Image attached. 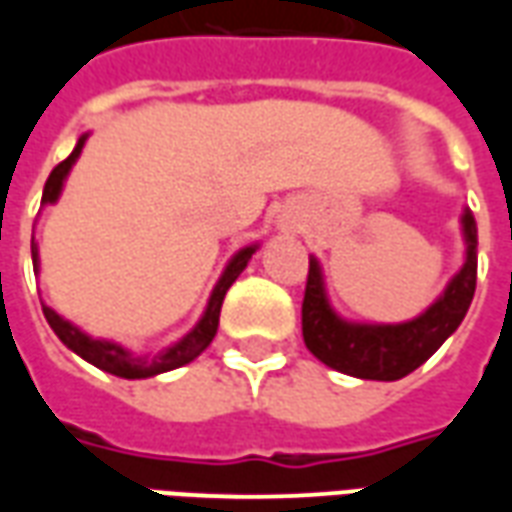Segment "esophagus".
<instances>
[{"label": "esophagus", "mask_w": 512, "mask_h": 512, "mask_svg": "<svg viewBox=\"0 0 512 512\" xmlns=\"http://www.w3.org/2000/svg\"><path fill=\"white\" fill-rule=\"evenodd\" d=\"M279 230H285V233H288V230H293V224H290V222H279Z\"/></svg>", "instance_id": "esophagus-1"}]
</instances>
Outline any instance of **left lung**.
<instances>
[{"instance_id":"left-lung-1","label":"left lung","mask_w":512,"mask_h":512,"mask_svg":"<svg viewBox=\"0 0 512 512\" xmlns=\"http://www.w3.org/2000/svg\"><path fill=\"white\" fill-rule=\"evenodd\" d=\"M463 266L441 290L439 299L417 318L403 323L348 321L329 301L321 260L310 257V277L301 304L304 343L323 365L345 376L397 381L436 354L469 312L477 288V222L469 208L461 213Z\"/></svg>"}]
</instances>
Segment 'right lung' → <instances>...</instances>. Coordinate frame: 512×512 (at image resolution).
<instances>
[{
	"mask_svg": "<svg viewBox=\"0 0 512 512\" xmlns=\"http://www.w3.org/2000/svg\"><path fill=\"white\" fill-rule=\"evenodd\" d=\"M87 136H79V142L73 147V153L65 161H60L57 167L51 169L49 180H46V186H43V205H54V202L60 200L62 189H65V180L71 175L73 164H76V158L82 156V147L87 142ZM260 244H249L244 249H238L230 260H227V266H224L222 277L219 282L213 285L211 296H208V304H205V312L200 315V321L194 323V329L186 332L180 337L178 343H172L164 351H158V354H134V351H128L126 345L115 343V340H104V337H90L87 332H82L76 323L65 321L60 312H54L51 307L43 304V315H46V321L54 329V334L60 337L62 345H68L73 354H79L84 362H90L98 370H104V373H112L117 378H153L158 373H167V370H175V367H183L194 362L197 356L211 345V340L216 337V329H219V312H222V301L227 296V290L233 285L235 279L241 277V271L246 268V263L252 260ZM32 266L35 271H40V249L35 244V238H32Z\"/></svg>",
	"mask_w": 512,
	"mask_h": 512,
	"instance_id": "obj_1",
	"label": "right lung"
}]
</instances>
